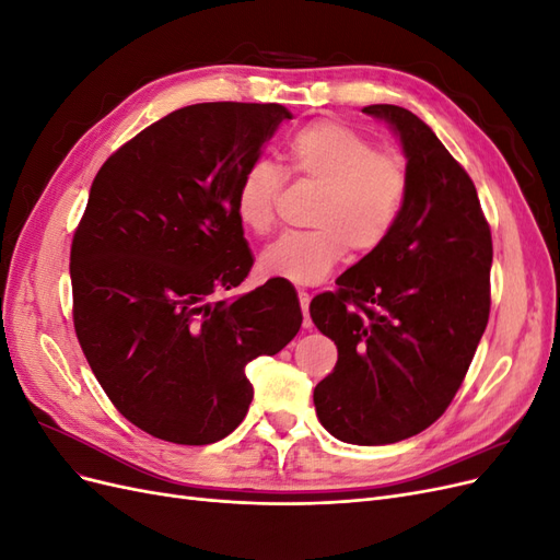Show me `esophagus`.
<instances>
[{
	"instance_id": "obj_1",
	"label": "esophagus",
	"mask_w": 560,
	"mask_h": 560,
	"mask_svg": "<svg viewBox=\"0 0 560 560\" xmlns=\"http://www.w3.org/2000/svg\"><path fill=\"white\" fill-rule=\"evenodd\" d=\"M299 303H301V311H303V327L311 329L313 327V319H311V313H308L311 294L308 292H299Z\"/></svg>"
}]
</instances>
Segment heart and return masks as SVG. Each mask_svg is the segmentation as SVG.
<instances>
[{
    "label": "heart",
    "mask_w": 560,
    "mask_h": 560,
    "mask_svg": "<svg viewBox=\"0 0 560 560\" xmlns=\"http://www.w3.org/2000/svg\"><path fill=\"white\" fill-rule=\"evenodd\" d=\"M294 173L317 184L322 194L311 217L313 231L287 233L259 254L264 278L294 284L327 280L350 247L378 249L397 226L409 198L404 159L376 151L374 142L350 126L315 121L287 140ZM282 171L254 161L235 189V214L252 233H266L276 219Z\"/></svg>",
    "instance_id": "obj_1"
}]
</instances>
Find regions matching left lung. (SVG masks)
Here are the masks:
<instances>
[{"label":"left lung","mask_w":560,"mask_h":560,"mask_svg":"<svg viewBox=\"0 0 560 560\" xmlns=\"http://www.w3.org/2000/svg\"><path fill=\"white\" fill-rule=\"evenodd\" d=\"M409 167V198L387 241L311 303L338 348L313 401L346 444L409 439L446 411L488 325L493 241L469 175L434 130L397 105H371Z\"/></svg>","instance_id":"left-lung-1"}]
</instances>
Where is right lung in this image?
<instances>
[{
    "mask_svg": "<svg viewBox=\"0 0 560 560\" xmlns=\"http://www.w3.org/2000/svg\"><path fill=\"white\" fill-rule=\"evenodd\" d=\"M292 112L182 107L116 151L93 179L74 233V329L112 404L163 442L206 446L241 425L245 366L301 327L294 287H238L254 264L235 189Z\"/></svg>",
    "mask_w": 560,
    "mask_h": 560,
    "instance_id": "1",
    "label": "right lung"
}]
</instances>
